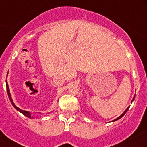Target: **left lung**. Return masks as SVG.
I'll return each mask as SVG.
<instances>
[{
  "instance_id": "left-lung-1",
  "label": "left lung",
  "mask_w": 147,
  "mask_h": 147,
  "mask_svg": "<svg viewBox=\"0 0 147 147\" xmlns=\"http://www.w3.org/2000/svg\"><path fill=\"white\" fill-rule=\"evenodd\" d=\"M134 100V98H133V100ZM133 100H132V101H133ZM128 109H129V107H128L127 108V109L125 110V111L123 112V114H121V116H120V117H117V119H115V120H114V121H117V120H119V119H120V118H121V117H123V115H124V114H126V112L127 111V110H128Z\"/></svg>"
}]
</instances>
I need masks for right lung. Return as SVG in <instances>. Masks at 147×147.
<instances>
[{
  "instance_id": "obj_1",
  "label": "right lung",
  "mask_w": 147,
  "mask_h": 147,
  "mask_svg": "<svg viewBox=\"0 0 147 147\" xmlns=\"http://www.w3.org/2000/svg\"><path fill=\"white\" fill-rule=\"evenodd\" d=\"M6 85H7V94H8V98H9V99H10V102H11V104L13 105V106L16 108V109L18 111H20V113H22V114H24V116L27 117H29V118H31L32 117H31V113L29 111H24V110H21L20 108H19V107H17L16 105H14V103L13 102V100L12 98H11V96H10V90H9V87H8V84L7 82V81H6Z\"/></svg>"
}]
</instances>
